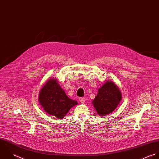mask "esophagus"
<instances>
[{
  "mask_svg": "<svg viewBox=\"0 0 159 159\" xmlns=\"http://www.w3.org/2000/svg\"><path fill=\"white\" fill-rule=\"evenodd\" d=\"M79 100H80V102H81V103H84V102H85V98H79Z\"/></svg>",
  "mask_w": 159,
  "mask_h": 159,
  "instance_id": "obj_1",
  "label": "esophagus"
}]
</instances>
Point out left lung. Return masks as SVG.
Segmentation results:
<instances>
[{
    "label": "left lung",
    "instance_id": "8db88e82",
    "mask_svg": "<svg viewBox=\"0 0 159 159\" xmlns=\"http://www.w3.org/2000/svg\"><path fill=\"white\" fill-rule=\"evenodd\" d=\"M121 99V94L118 87L111 81H107L98 90L93 104L99 115L105 116L117 107Z\"/></svg>",
    "mask_w": 159,
    "mask_h": 159
}]
</instances>
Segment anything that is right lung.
I'll list each match as a JSON object with an SVG mask.
<instances>
[{"label": "right lung", "mask_w": 159, "mask_h": 159, "mask_svg": "<svg viewBox=\"0 0 159 159\" xmlns=\"http://www.w3.org/2000/svg\"><path fill=\"white\" fill-rule=\"evenodd\" d=\"M39 101L49 115L60 119H62L72 107L78 104L76 101L68 98L55 79L48 81L41 89Z\"/></svg>", "instance_id": "1"}]
</instances>
